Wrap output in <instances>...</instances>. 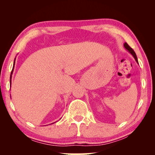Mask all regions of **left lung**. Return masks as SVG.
<instances>
[{"mask_svg":"<svg viewBox=\"0 0 155 155\" xmlns=\"http://www.w3.org/2000/svg\"><path fill=\"white\" fill-rule=\"evenodd\" d=\"M124 48H125L126 49H127V51H128V52H129L131 54H132V55L133 56V57H134V58H135L136 62H137V64H138L137 57V56H136L135 52V51H133V48H131L128 45V44H127V43H124Z\"/></svg>","mask_w":155,"mask_h":155,"instance_id":"1","label":"left lung"}]
</instances>
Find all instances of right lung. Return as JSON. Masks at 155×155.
Masks as SVG:
<instances>
[{"mask_svg": "<svg viewBox=\"0 0 155 155\" xmlns=\"http://www.w3.org/2000/svg\"><path fill=\"white\" fill-rule=\"evenodd\" d=\"M15 60H14V67H13L12 71V72H11V76H10V84H11V80H12V73H13V71H14V65H15Z\"/></svg>", "mask_w": 155, "mask_h": 155, "instance_id": "obj_1", "label": "right lung"}]
</instances>
